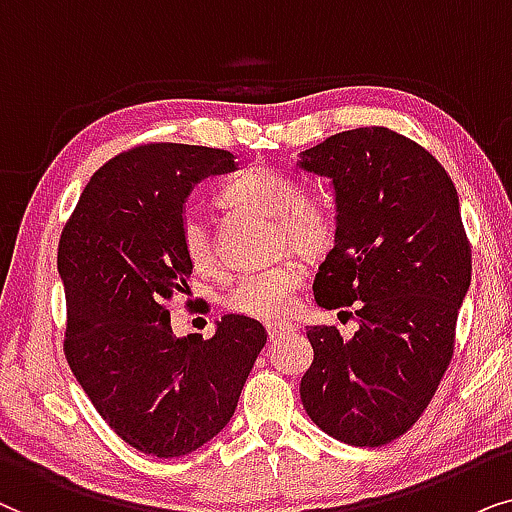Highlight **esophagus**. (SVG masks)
<instances>
[{"instance_id": "esophagus-1", "label": "esophagus", "mask_w": 512, "mask_h": 512, "mask_svg": "<svg viewBox=\"0 0 512 512\" xmlns=\"http://www.w3.org/2000/svg\"><path fill=\"white\" fill-rule=\"evenodd\" d=\"M295 330V327H292L290 323H269L267 325V335H269V339H274V337H278V335H285V332H292Z\"/></svg>"}]
</instances>
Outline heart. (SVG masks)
I'll return each instance as SVG.
<instances>
[{"mask_svg":"<svg viewBox=\"0 0 512 512\" xmlns=\"http://www.w3.org/2000/svg\"><path fill=\"white\" fill-rule=\"evenodd\" d=\"M304 194V187L290 175L271 168H250L222 189V201L227 206L274 217L276 248L295 250L316 260L335 245L339 222L335 210L316 199H304ZM180 248L199 274H215L220 269L213 238L199 215L182 217ZM304 276V264L288 257L274 267L238 278L224 297V304L238 316L276 323L295 311Z\"/></svg>","mask_w":512,"mask_h":512,"instance_id":"b5f03b06","label":"heart"}]
</instances>
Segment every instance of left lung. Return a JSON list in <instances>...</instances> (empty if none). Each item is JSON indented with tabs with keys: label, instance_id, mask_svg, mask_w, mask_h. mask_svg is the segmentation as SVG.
<instances>
[{
	"label": "left lung",
	"instance_id": "left-lung-1",
	"mask_svg": "<svg viewBox=\"0 0 512 512\" xmlns=\"http://www.w3.org/2000/svg\"><path fill=\"white\" fill-rule=\"evenodd\" d=\"M302 168L332 177L337 194V241L313 297L323 309L356 304L358 323L351 339L332 325L306 332L302 405L335 440L388 445L426 412L454 356L473 269L459 196L428 149L384 126L332 135Z\"/></svg>",
	"mask_w": 512,
	"mask_h": 512
}]
</instances>
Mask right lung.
<instances>
[{"mask_svg": "<svg viewBox=\"0 0 512 512\" xmlns=\"http://www.w3.org/2000/svg\"><path fill=\"white\" fill-rule=\"evenodd\" d=\"M234 168L227 149L149 142L98 168L58 241L67 365L107 426L142 454L185 456L222 431L267 344L224 316L177 339L166 302L187 288L182 206L196 182Z\"/></svg>", "mask_w": 512, "mask_h": 512, "instance_id": "obj_1", "label": "right lung"}]
</instances>
